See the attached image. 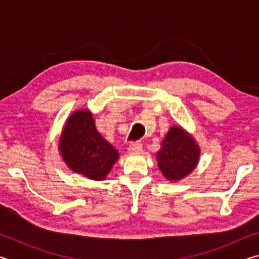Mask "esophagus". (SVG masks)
<instances>
[{"instance_id": "obj_1", "label": "esophagus", "mask_w": 259, "mask_h": 259, "mask_svg": "<svg viewBox=\"0 0 259 259\" xmlns=\"http://www.w3.org/2000/svg\"><path fill=\"white\" fill-rule=\"evenodd\" d=\"M142 150H143V145L140 143H137V142L131 143L129 147H128V151L130 153H139Z\"/></svg>"}]
</instances>
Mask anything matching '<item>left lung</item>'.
Returning <instances> with one entry per match:
<instances>
[{
    "instance_id": "8db88e82",
    "label": "left lung",
    "mask_w": 259,
    "mask_h": 259,
    "mask_svg": "<svg viewBox=\"0 0 259 259\" xmlns=\"http://www.w3.org/2000/svg\"><path fill=\"white\" fill-rule=\"evenodd\" d=\"M200 157V147L194 138L181 126L174 125L162 140L156 161L168 181H181L195 169Z\"/></svg>"
}]
</instances>
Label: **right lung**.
<instances>
[{"label":"right lung","instance_id":"obj_1","mask_svg":"<svg viewBox=\"0 0 259 259\" xmlns=\"http://www.w3.org/2000/svg\"><path fill=\"white\" fill-rule=\"evenodd\" d=\"M61 157L69 169L93 181H104L119 153L103 138L89 109L74 112L68 117L59 139Z\"/></svg>","mask_w":259,"mask_h":259}]
</instances>
